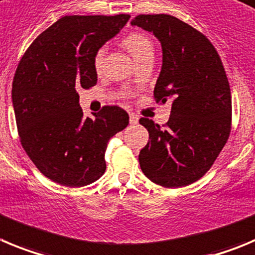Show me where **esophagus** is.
<instances>
[{
    "mask_svg": "<svg viewBox=\"0 0 255 255\" xmlns=\"http://www.w3.org/2000/svg\"><path fill=\"white\" fill-rule=\"evenodd\" d=\"M138 116H137V114L135 113H130L129 114V123L130 125H137V123H138Z\"/></svg>",
    "mask_w": 255,
    "mask_h": 255,
    "instance_id": "esophagus-1",
    "label": "esophagus"
}]
</instances>
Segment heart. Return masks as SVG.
<instances>
[{
  "label": "heart",
  "instance_id": "b5f03b06",
  "mask_svg": "<svg viewBox=\"0 0 255 255\" xmlns=\"http://www.w3.org/2000/svg\"><path fill=\"white\" fill-rule=\"evenodd\" d=\"M123 45L126 46V49L134 56L137 60H141L142 58H144L146 55L149 54H153V42L152 40L147 36L144 32L141 31H133L130 34H128L127 36L123 39ZM106 46H101L97 51H95L94 56H93V66H94L95 71H101L103 68L104 58H106Z\"/></svg>",
  "mask_w": 255,
  "mask_h": 255
}]
</instances>
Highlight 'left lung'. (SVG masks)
<instances>
[{
    "instance_id": "left-lung-1",
    "label": "left lung",
    "mask_w": 255,
    "mask_h": 255,
    "mask_svg": "<svg viewBox=\"0 0 255 255\" xmlns=\"http://www.w3.org/2000/svg\"><path fill=\"white\" fill-rule=\"evenodd\" d=\"M133 26L149 31L162 45L156 103L172 102L170 120L148 118L149 141L141 149L144 175L167 189L187 186L211 168L232 130V93L227 73L210 40L171 15H138Z\"/></svg>"
}]
</instances>
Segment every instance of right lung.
Here are the masks:
<instances>
[{"mask_svg": "<svg viewBox=\"0 0 255 255\" xmlns=\"http://www.w3.org/2000/svg\"><path fill=\"white\" fill-rule=\"evenodd\" d=\"M130 16H64L32 41L12 83L20 142L51 181L82 187L106 172L104 152L129 123L118 106H104L93 118L79 106L80 88L97 84L95 51L116 36Z\"/></svg>", "mask_w": 255, "mask_h": 255, "instance_id": "1", "label": "right lung"}]
</instances>
